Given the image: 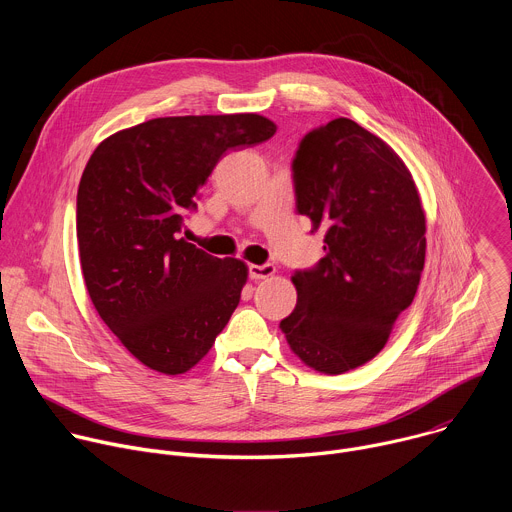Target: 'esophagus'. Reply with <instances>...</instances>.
Masks as SVG:
<instances>
[{
    "mask_svg": "<svg viewBox=\"0 0 512 512\" xmlns=\"http://www.w3.org/2000/svg\"><path fill=\"white\" fill-rule=\"evenodd\" d=\"M275 273V267L265 263V265H249V277L255 279V281H261V279H269L273 277Z\"/></svg>",
    "mask_w": 512,
    "mask_h": 512,
    "instance_id": "esophagus-1",
    "label": "esophagus"
}]
</instances>
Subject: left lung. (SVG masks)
I'll return each instance as SVG.
<instances>
[{
	"instance_id": "1",
	"label": "left lung",
	"mask_w": 512,
	"mask_h": 512,
	"mask_svg": "<svg viewBox=\"0 0 512 512\" xmlns=\"http://www.w3.org/2000/svg\"><path fill=\"white\" fill-rule=\"evenodd\" d=\"M291 172L296 208L324 231L326 255L291 277L298 304L279 326L308 367L342 375L375 358L411 306L425 214L391 145L346 117L306 133Z\"/></svg>"
}]
</instances>
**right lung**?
<instances>
[{
	"mask_svg": "<svg viewBox=\"0 0 512 512\" xmlns=\"http://www.w3.org/2000/svg\"><path fill=\"white\" fill-rule=\"evenodd\" d=\"M275 129L257 113L158 117L113 133L87 162L77 194L87 291L148 369L190 371L239 306L247 265L180 235L218 160Z\"/></svg>",
	"mask_w": 512,
	"mask_h": 512,
	"instance_id": "1",
	"label": "right lung"
}]
</instances>
